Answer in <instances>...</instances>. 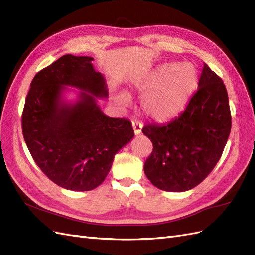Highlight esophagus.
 I'll return each instance as SVG.
<instances>
[{"mask_svg": "<svg viewBox=\"0 0 255 255\" xmlns=\"http://www.w3.org/2000/svg\"><path fill=\"white\" fill-rule=\"evenodd\" d=\"M142 127H143V124L141 122H139L137 120H132V128H133V131H134L135 135L141 134Z\"/></svg>", "mask_w": 255, "mask_h": 255, "instance_id": "1", "label": "esophagus"}]
</instances>
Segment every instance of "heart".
Returning <instances> with one entry per match:
<instances>
[{
  "mask_svg": "<svg viewBox=\"0 0 255 255\" xmlns=\"http://www.w3.org/2000/svg\"><path fill=\"white\" fill-rule=\"evenodd\" d=\"M196 84L198 70L191 63H165L133 81L134 89L144 93L141 99L143 111L159 122L169 121L183 111ZM116 99L126 105L130 95L122 91Z\"/></svg>",
  "mask_w": 255,
  "mask_h": 255,
  "instance_id": "1",
  "label": "heart"
}]
</instances>
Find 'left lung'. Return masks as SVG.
Returning a JSON list of instances; mask_svg holds the SVG:
<instances>
[{"label": "left lung", "instance_id": "8db88e82", "mask_svg": "<svg viewBox=\"0 0 255 255\" xmlns=\"http://www.w3.org/2000/svg\"><path fill=\"white\" fill-rule=\"evenodd\" d=\"M228 92L206 64L198 91L183 113L168 124H148L142 131L152 143L144 164L150 183L164 191L184 192L213 171L231 132Z\"/></svg>", "mask_w": 255, "mask_h": 255}]
</instances>
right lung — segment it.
I'll list each match as a JSON object with an SVG mask.
<instances>
[{
    "label": "right lung",
    "instance_id": "obj_1",
    "mask_svg": "<svg viewBox=\"0 0 255 255\" xmlns=\"http://www.w3.org/2000/svg\"><path fill=\"white\" fill-rule=\"evenodd\" d=\"M91 56L66 54L36 74L22 113V132L34 161L54 184L72 191L97 188L114 156L134 136L131 123L110 118L97 98H108L105 77ZM67 86L80 90L63 98Z\"/></svg>",
    "mask_w": 255,
    "mask_h": 255
}]
</instances>
